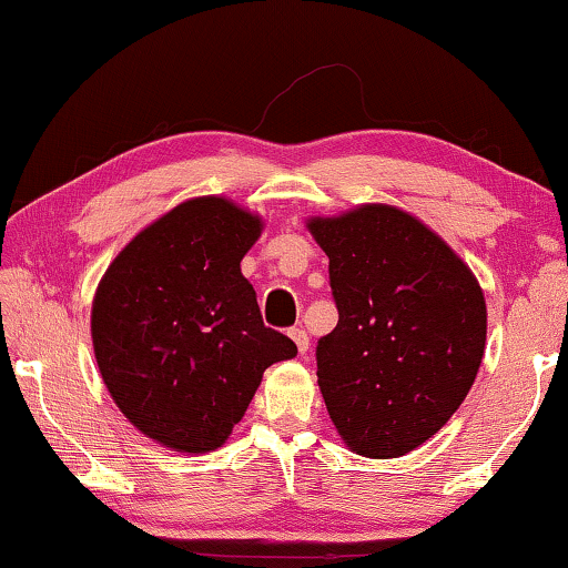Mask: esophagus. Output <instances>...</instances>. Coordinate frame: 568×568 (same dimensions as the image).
<instances>
[{
  "instance_id": "34e87169",
  "label": "esophagus",
  "mask_w": 568,
  "mask_h": 568,
  "mask_svg": "<svg viewBox=\"0 0 568 568\" xmlns=\"http://www.w3.org/2000/svg\"><path fill=\"white\" fill-rule=\"evenodd\" d=\"M287 335H291L293 343L297 345V353L305 355L307 353V343H311V341H307L305 328H291V333H287Z\"/></svg>"
}]
</instances>
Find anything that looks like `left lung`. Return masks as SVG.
Instances as JSON below:
<instances>
[{
    "instance_id": "1",
    "label": "left lung",
    "mask_w": 568,
    "mask_h": 568,
    "mask_svg": "<svg viewBox=\"0 0 568 568\" xmlns=\"http://www.w3.org/2000/svg\"><path fill=\"white\" fill-rule=\"evenodd\" d=\"M331 261L338 325L318 341V386L343 444L398 458L446 426L486 351L470 267L423 220L365 203L305 220Z\"/></svg>"
}]
</instances>
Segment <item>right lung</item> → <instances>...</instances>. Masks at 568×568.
I'll return each mask as SVG.
<instances>
[{
    "instance_id": "1",
    "label": "right lung",
    "mask_w": 568,
    "mask_h": 568,
    "mask_svg": "<svg viewBox=\"0 0 568 568\" xmlns=\"http://www.w3.org/2000/svg\"><path fill=\"white\" fill-rule=\"evenodd\" d=\"M263 227L223 195L190 197L142 227L94 291L100 376L124 418L160 446L220 448L265 368L295 358V343L263 325L240 273Z\"/></svg>"
}]
</instances>
